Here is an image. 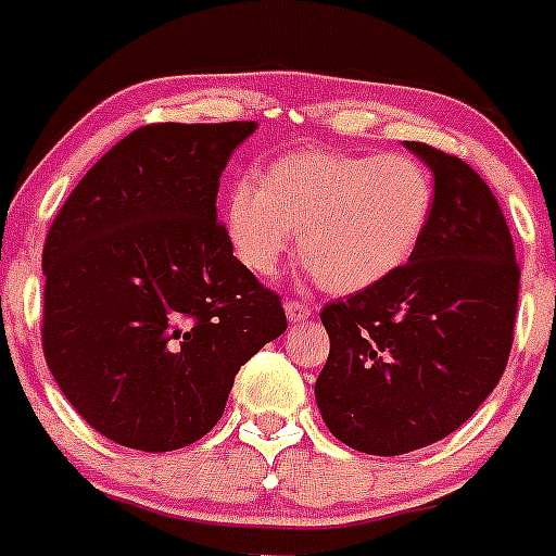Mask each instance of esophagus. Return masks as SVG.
Instances as JSON below:
<instances>
[{"mask_svg":"<svg viewBox=\"0 0 556 556\" xmlns=\"http://www.w3.org/2000/svg\"><path fill=\"white\" fill-rule=\"evenodd\" d=\"M285 314H288L290 323H301V319L312 317V306L304 304V301H288L285 304Z\"/></svg>","mask_w":556,"mask_h":556,"instance_id":"obj_1","label":"esophagus"}]
</instances>
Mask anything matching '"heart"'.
<instances>
[{
    "instance_id": "heart-1",
    "label": "heart",
    "mask_w": 556,
    "mask_h": 556,
    "mask_svg": "<svg viewBox=\"0 0 556 556\" xmlns=\"http://www.w3.org/2000/svg\"><path fill=\"white\" fill-rule=\"evenodd\" d=\"M433 212V179L408 155L295 153L242 182L226 226L250 271H277L301 231V263L330 293L384 282L414 255Z\"/></svg>"
}]
</instances>
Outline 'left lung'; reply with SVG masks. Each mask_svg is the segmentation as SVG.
Wrapping results in <instances>:
<instances>
[{
	"label": "left lung",
	"instance_id": "obj_1",
	"mask_svg": "<svg viewBox=\"0 0 556 556\" xmlns=\"http://www.w3.org/2000/svg\"><path fill=\"white\" fill-rule=\"evenodd\" d=\"M406 150L433 172L422 242L384 282L319 312L330 336L319 414L341 444L379 457L435 444L473 417L506 371L519 299L490 185L444 150Z\"/></svg>",
	"mask_w": 556,
	"mask_h": 556
}]
</instances>
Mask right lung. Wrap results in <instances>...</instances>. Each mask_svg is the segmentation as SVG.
Wrapping results in <instances>:
<instances>
[{
	"label": "right lung",
	"instance_id": "add662e5",
	"mask_svg": "<svg viewBox=\"0 0 556 556\" xmlns=\"http://www.w3.org/2000/svg\"><path fill=\"white\" fill-rule=\"evenodd\" d=\"M257 128L153 123L77 182L42 250V350L93 430L139 452L204 439L239 368L285 333L279 295L217 223L231 153Z\"/></svg>",
	"mask_w": 556,
	"mask_h": 556
}]
</instances>
